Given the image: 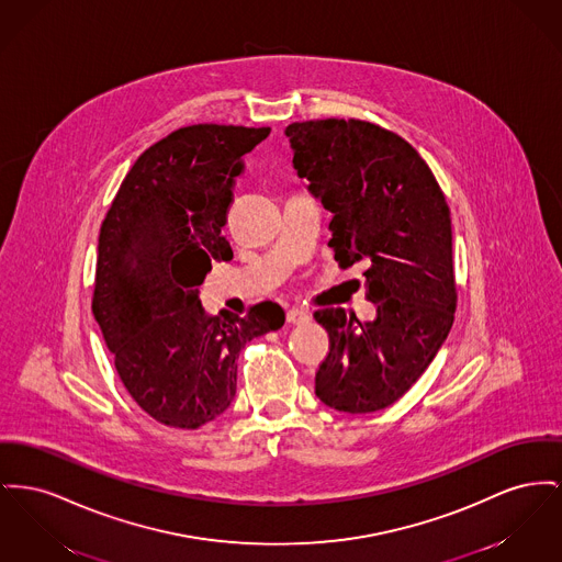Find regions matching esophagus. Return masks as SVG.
I'll return each mask as SVG.
<instances>
[{
    "instance_id": "1",
    "label": "esophagus",
    "mask_w": 562,
    "mask_h": 562,
    "mask_svg": "<svg viewBox=\"0 0 562 562\" xmlns=\"http://www.w3.org/2000/svg\"><path fill=\"white\" fill-rule=\"evenodd\" d=\"M310 312L307 310H303V307H291L289 312H286V323L289 325H305V323H310Z\"/></svg>"
}]
</instances>
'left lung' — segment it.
<instances>
[{
    "label": "left lung",
    "mask_w": 562,
    "mask_h": 562,
    "mask_svg": "<svg viewBox=\"0 0 562 562\" xmlns=\"http://www.w3.org/2000/svg\"><path fill=\"white\" fill-rule=\"evenodd\" d=\"M293 166L333 214L335 261L367 263L373 321L327 307L329 333L316 395L337 412L393 405L425 373L454 323L457 282L450 207L425 159L396 133L367 121H305L286 127Z\"/></svg>",
    "instance_id": "obj_1"
}]
</instances>
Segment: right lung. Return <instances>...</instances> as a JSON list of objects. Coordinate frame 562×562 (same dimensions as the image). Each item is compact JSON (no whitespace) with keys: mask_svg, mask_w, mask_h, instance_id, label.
Segmentation results:
<instances>
[{"mask_svg":"<svg viewBox=\"0 0 562 562\" xmlns=\"http://www.w3.org/2000/svg\"><path fill=\"white\" fill-rule=\"evenodd\" d=\"M269 127L191 125L144 150L101 223L93 316L133 401L157 423L199 429L235 398L241 348L284 325L261 301L246 316L201 307L244 155Z\"/></svg>","mask_w":562,"mask_h":562,"instance_id":"obj_1","label":"right lung"}]
</instances>
